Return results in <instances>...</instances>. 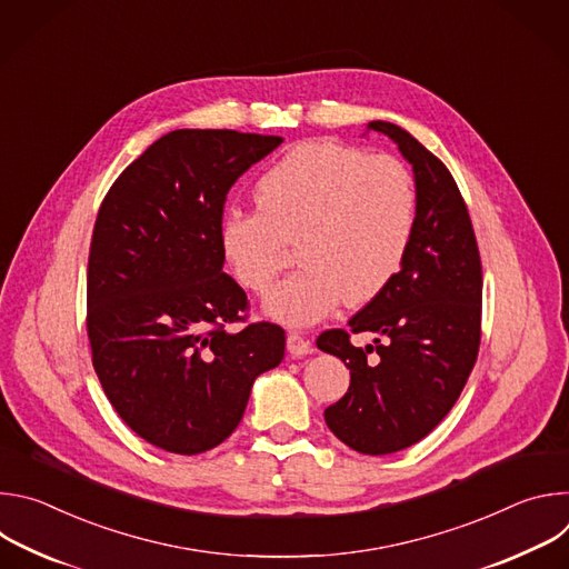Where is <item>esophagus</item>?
Segmentation results:
<instances>
[{
	"instance_id": "1",
	"label": "esophagus",
	"mask_w": 569,
	"mask_h": 569,
	"mask_svg": "<svg viewBox=\"0 0 569 569\" xmlns=\"http://www.w3.org/2000/svg\"><path fill=\"white\" fill-rule=\"evenodd\" d=\"M286 347H288V351H290L292 358H303V356L312 353V345H310L306 338H301L299 333H288Z\"/></svg>"
}]
</instances>
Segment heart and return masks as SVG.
Listing matches in <instances>:
<instances>
[{
	"label": "heart",
	"mask_w": 569,
	"mask_h": 569,
	"mask_svg": "<svg viewBox=\"0 0 569 569\" xmlns=\"http://www.w3.org/2000/svg\"><path fill=\"white\" fill-rule=\"evenodd\" d=\"M259 211L233 207L218 227L220 254L233 279L263 295L297 242V270L263 301L286 327H312L345 299L360 306L400 270L417 222L410 171L387 154L333 139L290 148L254 187Z\"/></svg>",
	"instance_id": "obj_1"
}]
</instances>
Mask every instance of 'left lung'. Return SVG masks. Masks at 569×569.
I'll use <instances>...</instances> for the list:
<instances>
[{"instance_id": "1", "label": "left lung", "mask_w": 569, "mask_h": 569, "mask_svg": "<svg viewBox=\"0 0 569 569\" xmlns=\"http://www.w3.org/2000/svg\"><path fill=\"white\" fill-rule=\"evenodd\" d=\"M367 130L389 137L412 167L415 236L389 286L349 319L351 333H373V345L353 347L336 329L317 338V349L351 371L349 391L323 410L331 432L362 455H389L430 435L472 371L481 263L466 202L443 161L393 123L371 121Z\"/></svg>"}]
</instances>
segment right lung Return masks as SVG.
<instances>
[{
	"mask_svg": "<svg viewBox=\"0 0 569 569\" xmlns=\"http://www.w3.org/2000/svg\"><path fill=\"white\" fill-rule=\"evenodd\" d=\"M236 130H173L108 191L88 263L92 365L117 415L148 443L200 455L246 415L254 380L283 360L277 323L242 319L222 272V207L233 182L281 146Z\"/></svg>",
	"mask_w": 569,
	"mask_h": 569,
	"instance_id": "obj_1",
	"label": "right lung"
}]
</instances>
